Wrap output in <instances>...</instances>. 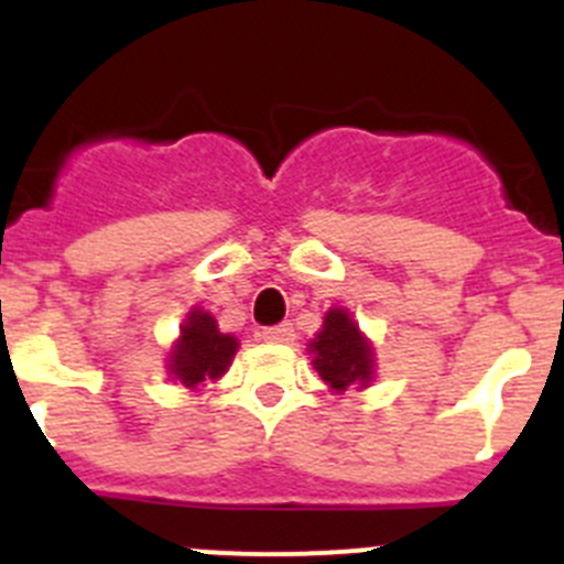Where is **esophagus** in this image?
I'll use <instances>...</instances> for the list:
<instances>
[{
  "label": "esophagus",
  "mask_w": 564,
  "mask_h": 564,
  "mask_svg": "<svg viewBox=\"0 0 564 564\" xmlns=\"http://www.w3.org/2000/svg\"><path fill=\"white\" fill-rule=\"evenodd\" d=\"M293 336H296V333H293L291 322H282V325H273V327H265V330H262V338H265V341H273V344H288V341H293Z\"/></svg>",
  "instance_id": "34e87169"
}]
</instances>
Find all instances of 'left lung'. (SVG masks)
Instances as JSON below:
<instances>
[{"instance_id":"obj_1","label":"left lung","mask_w":564,"mask_h":564,"mask_svg":"<svg viewBox=\"0 0 564 564\" xmlns=\"http://www.w3.org/2000/svg\"><path fill=\"white\" fill-rule=\"evenodd\" d=\"M311 352L316 356L313 367L333 390H347L350 383H370L372 347L344 311H327L325 327L313 338Z\"/></svg>"}]
</instances>
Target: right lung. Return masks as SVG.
Instances as JSON below:
<instances>
[{
	"label": "right lung",
	"mask_w": 564,
	"mask_h": 564,
	"mask_svg": "<svg viewBox=\"0 0 564 564\" xmlns=\"http://www.w3.org/2000/svg\"><path fill=\"white\" fill-rule=\"evenodd\" d=\"M181 341L174 344L172 364L169 370L183 387H197L208 378H220L228 370L234 352H237V338L220 333L214 316L203 311H192L183 325Z\"/></svg>",
	"instance_id": "1"
}]
</instances>
